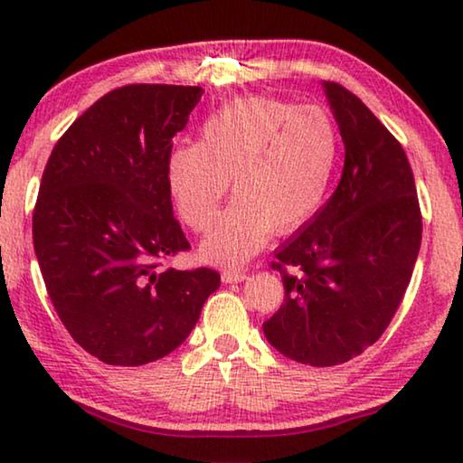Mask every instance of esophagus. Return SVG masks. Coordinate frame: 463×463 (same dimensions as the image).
I'll list each match as a JSON object with an SVG mask.
<instances>
[{"instance_id":"obj_1","label":"esophagus","mask_w":463,"mask_h":463,"mask_svg":"<svg viewBox=\"0 0 463 463\" xmlns=\"http://www.w3.org/2000/svg\"><path fill=\"white\" fill-rule=\"evenodd\" d=\"M247 278H249L247 271H237V269L222 271V281H224V284H237V281H245Z\"/></svg>"}]
</instances>
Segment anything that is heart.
<instances>
[{
    "mask_svg": "<svg viewBox=\"0 0 463 463\" xmlns=\"http://www.w3.org/2000/svg\"><path fill=\"white\" fill-rule=\"evenodd\" d=\"M339 156L326 109L245 98L203 120L200 143H177L165 161L167 190L182 221L208 231L231 185L237 192L202 242L203 260L241 265L269 232L286 234L317 213Z\"/></svg>",
    "mask_w": 463,
    "mask_h": 463,
    "instance_id": "heart-1",
    "label": "heart"
}]
</instances>
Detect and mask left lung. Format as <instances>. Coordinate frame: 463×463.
<instances>
[{
	"instance_id": "8db88e82",
	"label": "left lung",
	"mask_w": 463,
	"mask_h": 463,
	"mask_svg": "<svg viewBox=\"0 0 463 463\" xmlns=\"http://www.w3.org/2000/svg\"><path fill=\"white\" fill-rule=\"evenodd\" d=\"M345 145L341 182L276 253L286 298L263 323L281 355L312 367L354 359L380 339L417 261L422 218L401 143L355 93L323 83ZM301 269L292 277L285 269Z\"/></svg>"
}]
</instances>
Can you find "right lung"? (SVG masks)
Returning <instances> with one entry per match:
<instances>
[{"instance_id": "right-lung-1", "label": "right lung", "mask_w": 463, "mask_h": 463, "mask_svg": "<svg viewBox=\"0 0 463 463\" xmlns=\"http://www.w3.org/2000/svg\"><path fill=\"white\" fill-rule=\"evenodd\" d=\"M203 90L135 83L106 93L54 145L33 216L46 292L75 343L108 365L169 355L221 273L161 261L190 249L165 161Z\"/></svg>"}]
</instances>
